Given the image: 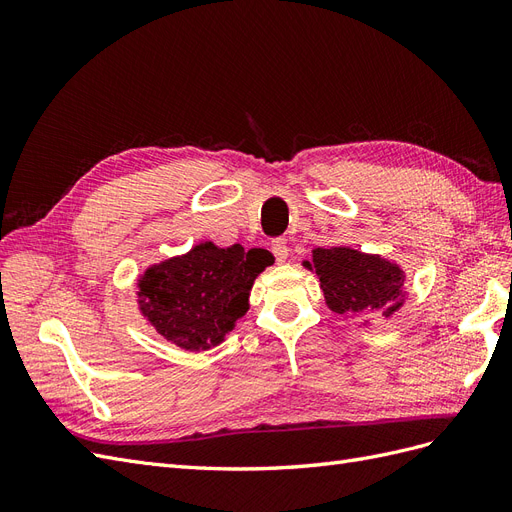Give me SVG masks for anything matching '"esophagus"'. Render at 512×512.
I'll use <instances>...</instances> for the list:
<instances>
[{
	"instance_id": "obj_1",
	"label": "esophagus",
	"mask_w": 512,
	"mask_h": 512,
	"mask_svg": "<svg viewBox=\"0 0 512 512\" xmlns=\"http://www.w3.org/2000/svg\"><path fill=\"white\" fill-rule=\"evenodd\" d=\"M271 252L275 256L277 262H284L288 258V245H286V239H273L271 241Z\"/></svg>"
}]
</instances>
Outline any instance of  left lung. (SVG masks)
Masks as SVG:
<instances>
[{"instance_id": "left-lung-1", "label": "left lung", "mask_w": 512, "mask_h": 512, "mask_svg": "<svg viewBox=\"0 0 512 512\" xmlns=\"http://www.w3.org/2000/svg\"><path fill=\"white\" fill-rule=\"evenodd\" d=\"M305 267L316 269L324 299L335 314L354 316L380 309L382 316H391L401 305L404 271L380 256L350 247H318Z\"/></svg>"}]
</instances>
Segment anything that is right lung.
I'll return each instance as SVG.
<instances>
[{"mask_svg": "<svg viewBox=\"0 0 512 512\" xmlns=\"http://www.w3.org/2000/svg\"><path fill=\"white\" fill-rule=\"evenodd\" d=\"M271 262L273 256L260 247L245 252L239 243H200L190 254L147 269L138 282L141 312L185 350L218 346L247 312L256 275Z\"/></svg>", "mask_w": 512, "mask_h": 512, "instance_id": "1", "label": "right lung"}]
</instances>
